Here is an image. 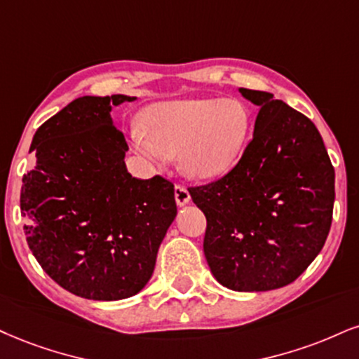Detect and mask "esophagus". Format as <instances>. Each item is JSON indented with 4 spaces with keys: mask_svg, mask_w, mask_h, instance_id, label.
<instances>
[{
    "mask_svg": "<svg viewBox=\"0 0 359 359\" xmlns=\"http://www.w3.org/2000/svg\"><path fill=\"white\" fill-rule=\"evenodd\" d=\"M175 200H176V205H178V206H184V205H188L189 200H191V196H189V191L187 188L176 184V187H175Z\"/></svg>",
    "mask_w": 359,
    "mask_h": 359,
    "instance_id": "1",
    "label": "esophagus"
}]
</instances>
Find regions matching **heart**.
Returning <instances> with one entry per match:
<instances>
[{"instance_id":"b5f03b06","label":"heart","mask_w":359,"mask_h":359,"mask_svg":"<svg viewBox=\"0 0 359 359\" xmlns=\"http://www.w3.org/2000/svg\"><path fill=\"white\" fill-rule=\"evenodd\" d=\"M144 131H131L133 148L151 161L178 156L189 178L213 180L240 161L250 141V108L234 98L166 101L149 106Z\"/></svg>"}]
</instances>
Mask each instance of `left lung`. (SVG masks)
Wrapping results in <instances>:
<instances>
[{"mask_svg":"<svg viewBox=\"0 0 359 359\" xmlns=\"http://www.w3.org/2000/svg\"><path fill=\"white\" fill-rule=\"evenodd\" d=\"M240 93L259 106L253 140L228 175L189 194L206 216L203 250L216 281L256 293L293 283L320 255L334 168L311 119L271 93Z\"/></svg>","mask_w":359,"mask_h":359,"instance_id":"1","label":"left lung"}]
</instances>
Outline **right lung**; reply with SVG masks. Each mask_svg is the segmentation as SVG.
I'll list each match as a JSON object with an SVG mask.
<instances>
[{
  "label": "right lung",
  "mask_w": 359,
  "mask_h": 359,
  "mask_svg": "<svg viewBox=\"0 0 359 359\" xmlns=\"http://www.w3.org/2000/svg\"><path fill=\"white\" fill-rule=\"evenodd\" d=\"M135 100L81 96L43 123L29 148L34 166L20 198L26 241L51 280L86 299L138 294L178 213L172 183L126 170L111 109Z\"/></svg>",
  "instance_id": "right-lung-1"
}]
</instances>
